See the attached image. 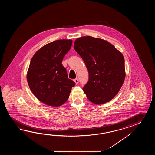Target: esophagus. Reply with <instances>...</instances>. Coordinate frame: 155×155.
I'll return each instance as SVG.
<instances>
[{
    "label": "esophagus",
    "instance_id": "1",
    "mask_svg": "<svg viewBox=\"0 0 155 155\" xmlns=\"http://www.w3.org/2000/svg\"><path fill=\"white\" fill-rule=\"evenodd\" d=\"M74 82L76 84V85L78 84V83H79V79L78 78H76V79H74Z\"/></svg>",
    "mask_w": 155,
    "mask_h": 155
}]
</instances>
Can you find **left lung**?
Returning <instances> with one entry per match:
<instances>
[{"mask_svg":"<svg viewBox=\"0 0 155 155\" xmlns=\"http://www.w3.org/2000/svg\"><path fill=\"white\" fill-rule=\"evenodd\" d=\"M74 48L88 70L89 81L82 89L87 98L97 105L111 100L125 78L122 53L111 43L92 36L76 39Z\"/></svg>","mask_w":155,"mask_h":155,"instance_id":"1","label":"left lung"}]
</instances>
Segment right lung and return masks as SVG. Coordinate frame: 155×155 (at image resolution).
Here are the masks:
<instances>
[{"mask_svg":"<svg viewBox=\"0 0 155 155\" xmlns=\"http://www.w3.org/2000/svg\"><path fill=\"white\" fill-rule=\"evenodd\" d=\"M72 43V40L62 39L47 44L36 51L30 61L26 76L30 89L47 105H62L75 85L68 79L66 69L61 64Z\"/></svg>","mask_w":155,"mask_h":155,"instance_id":"right-lung-1","label":"right lung"}]
</instances>
